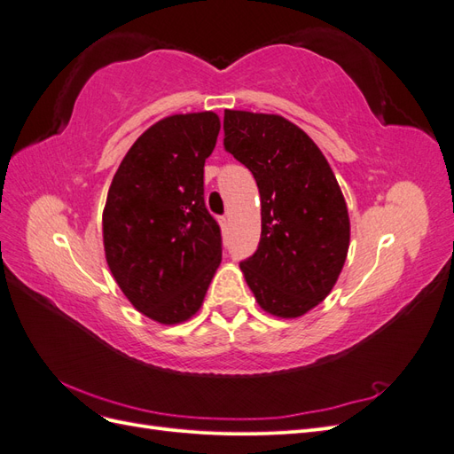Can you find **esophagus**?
I'll list each match as a JSON object with an SVG mask.
<instances>
[{"label": "esophagus", "mask_w": 454, "mask_h": 454, "mask_svg": "<svg viewBox=\"0 0 454 454\" xmlns=\"http://www.w3.org/2000/svg\"><path fill=\"white\" fill-rule=\"evenodd\" d=\"M217 223H219V227H222V231H227L229 229V217H225V215L217 217Z\"/></svg>", "instance_id": "34e87169"}]
</instances>
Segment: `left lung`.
<instances>
[{"label": "left lung", "mask_w": 454, "mask_h": 454, "mask_svg": "<svg viewBox=\"0 0 454 454\" xmlns=\"http://www.w3.org/2000/svg\"><path fill=\"white\" fill-rule=\"evenodd\" d=\"M223 145L261 197V240L240 269L259 307L299 318L329 295L345 265L350 219L337 177L309 134L280 115L227 109Z\"/></svg>", "instance_id": "1"}]
</instances>
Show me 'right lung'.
I'll list each match as a JSON object with an SVG mask.
<instances>
[{
	"mask_svg": "<svg viewBox=\"0 0 454 454\" xmlns=\"http://www.w3.org/2000/svg\"><path fill=\"white\" fill-rule=\"evenodd\" d=\"M214 112L164 117L132 144L107 191L104 250L121 292L159 324L189 320L222 263V231L204 204Z\"/></svg>",
	"mask_w": 454,
	"mask_h": 454,
	"instance_id": "obj_1",
	"label": "right lung"
}]
</instances>
